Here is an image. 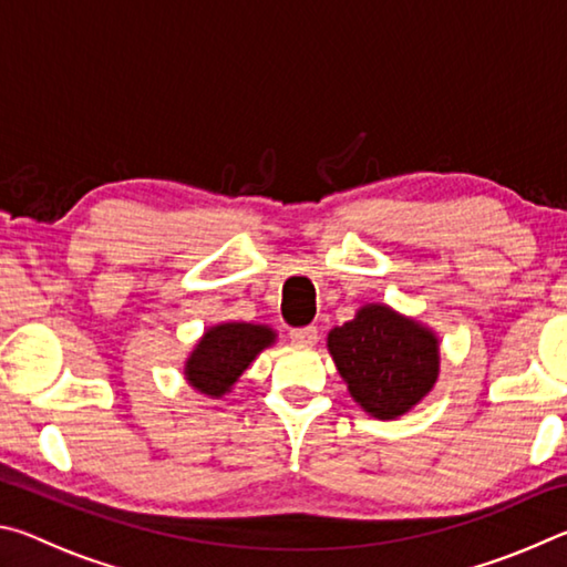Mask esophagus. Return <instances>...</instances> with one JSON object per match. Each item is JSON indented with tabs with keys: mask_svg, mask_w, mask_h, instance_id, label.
Segmentation results:
<instances>
[{
	"mask_svg": "<svg viewBox=\"0 0 567 567\" xmlns=\"http://www.w3.org/2000/svg\"><path fill=\"white\" fill-rule=\"evenodd\" d=\"M290 340L295 344H315L318 342V328H315V324H307V328H295V330H290Z\"/></svg>",
	"mask_w": 567,
	"mask_h": 567,
	"instance_id": "34e87169",
	"label": "esophagus"
}]
</instances>
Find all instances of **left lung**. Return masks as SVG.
I'll use <instances>...</instances> for the list:
<instances>
[{"instance_id": "1", "label": "left lung", "mask_w": 567, "mask_h": 567, "mask_svg": "<svg viewBox=\"0 0 567 567\" xmlns=\"http://www.w3.org/2000/svg\"><path fill=\"white\" fill-rule=\"evenodd\" d=\"M328 350L354 402L378 420L405 415L437 382L435 332L388 305L360 307L330 330Z\"/></svg>"}]
</instances>
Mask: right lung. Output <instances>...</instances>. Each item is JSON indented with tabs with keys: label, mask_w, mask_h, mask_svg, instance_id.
I'll return each instance as SVG.
<instances>
[{
	"label": "right lung",
	"mask_w": 567,
	"mask_h": 567,
	"mask_svg": "<svg viewBox=\"0 0 567 567\" xmlns=\"http://www.w3.org/2000/svg\"><path fill=\"white\" fill-rule=\"evenodd\" d=\"M275 330L252 322H223L209 328L185 362V378L209 398H223L257 354L275 342Z\"/></svg>",
	"instance_id": "1"
}]
</instances>
